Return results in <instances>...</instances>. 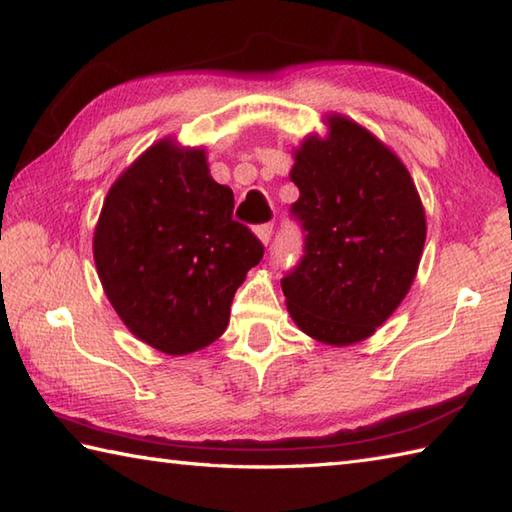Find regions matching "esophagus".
<instances>
[{
    "instance_id": "esophagus-1",
    "label": "esophagus",
    "mask_w": 512,
    "mask_h": 512,
    "mask_svg": "<svg viewBox=\"0 0 512 512\" xmlns=\"http://www.w3.org/2000/svg\"><path fill=\"white\" fill-rule=\"evenodd\" d=\"M255 235H257V239L259 242H262L264 246L270 242V237H273V224H262V226H257L255 228Z\"/></svg>"
}]
</instances>
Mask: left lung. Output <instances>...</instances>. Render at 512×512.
Masks as SVG:
<instances>
[{"mask_svg": "<svg viewBox=\"0 0 512 512\" xmlns=\"http://www.w3.org/2000/svg\"><path fill=\"white\" fill-rule=\"evenodd\" d=\"M328 136L295 149L292 215L306 231L301 262L281 279L301 332L352 345L383 325L416 279L427 217L407 167L363 125L325 118Z\"/></svg>", "mask_w": 512, "mask_h": 512, "instance_id": "1", "label": "left lung"}]
</instances>
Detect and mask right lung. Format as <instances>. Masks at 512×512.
<instances>
[{"label": "right lung", "mask_w": 512, "mask_h": 512, "mask_svg": "<svg viewBox=\"0 0 512 512\" xmlns=\"http://www.w3.org/2000/svg\"><path fill=\"white\" fill-rule=\"evenodd\" d=\"M233 206V191L211 178L206 151L171 136L112 184L94 228V264L140 341L182 356L224 334L235 290L264 257Z\"/></svg>", "instance_id": "add662e5"}]
</instances>
